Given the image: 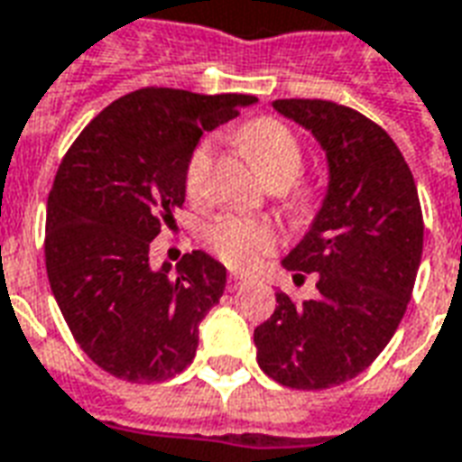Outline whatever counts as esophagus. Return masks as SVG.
<instances>
[{"label": "esophagus", "instance_id": "1", "mask_svg": "<svg viewBox=\"0 0 462 462\" xmlns=\"http://www.w3.org/2000/svg\"><path fill=\"white\" fill-rule=\"evenodd\" d=\"M242 287H245V280H242L240 274H230V277H227V290L237 291L242 290Z\"/></svg>", "mask_w": 462, "mask_h": 462}]
</instances>
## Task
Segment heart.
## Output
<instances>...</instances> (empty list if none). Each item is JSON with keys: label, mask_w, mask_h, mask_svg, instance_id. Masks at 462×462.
<instances>
[{"label": "heart", "mask_w": 462, "mask_h": 462, "mask_svg": "<svg viewBox=\"0 0 462 462\" xmlns=\"http://www.w3.org/2000/svg\"><path fill=\"white\" fill-rule=\"evenodd\" d=\"M237 141L267 182L290 185L300 175L304 152L300 138L287 123L272 116H262L242 125L237 131ZM208 162H210V143L202 141L195 145V151L185 162V192L192 202H200L205 195ZM297 202L301 210H311L317 205V195L314 190H301ZM202 245L232 270L250 272L260 264L262 257L277 250L280 235L267 220L225 212L202 227Z\"/></svg>", "instance_id": "heart-1"}]
</instances>
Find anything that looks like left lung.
Instances as JSON below:
<instances>
[{
    "label": "left lung",
    "instance_id": "8db88e82",
    "mask_svg": "<svg viewBox=\"0 0 462 462\" xmlns=\"http://www.w3.org/2000/svg\"><path fill=\"white\" fill-rule=\"evenodd\" d=\"M274 108L310 128L329 158V192L307 237L282 260L319 294L277 291L254 329L257 364L297 391L339 386L386 348L406 314L423 254V212L413 172L393 138L348 106L280 98Z\"/></svg>",
    "mask_w": 462,
    "mask_h": 462
}]
</instances>
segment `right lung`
<instances>
[{"instance_id": "right-lung-1", "label": "right lung", "mask_w": 462, "mask_h": 462, "mask_svg": "<svg viewBox=\"0 0 462 462\" xmlns=\"http://www.w3.org/2000/svg\"><path fill=\"white\" fill-rule=\"evenodd\" d=\"M254 96H202L148 86L104 108L79 133L46 205L49 284L86 356L128 383L180 374L227 272L192 250L151 270L148 252L185 202V162L205 131Z\"/></svg>"}]
</instances>
